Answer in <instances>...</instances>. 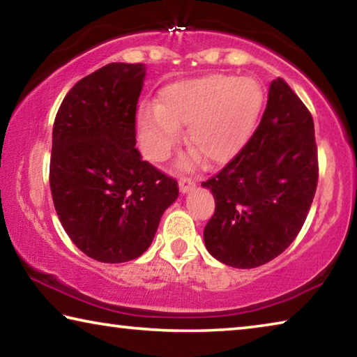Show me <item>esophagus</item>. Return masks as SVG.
<instances>
[{"mask_svg":"<svg viewBox=\"0 0 357 357\" xmlns=\"http://www.w3.org/2000/svg\"><path fill=\"white\" fill-rule=\"evenodd\" d=\"M195 187V181L192 178H181L179 179V190L183 193H187L189 190H192Z\"/></svg>","mask_w":357,"mask_h":357,"instance_id":"34e87169","label":"esophagus"}]
</instances>
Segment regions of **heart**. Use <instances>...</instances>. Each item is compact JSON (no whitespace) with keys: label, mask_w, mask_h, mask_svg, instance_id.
<instances>
[{"label":"heart","mask_w":357,"mask_h":357,"mask_svg":"<svg viewBox=\"0 0 357 357\" xmlns=\"http://www.w3.org/2000/svg\"><path fill=\"white\" fill-rule=\"evenodd\" d=\"M263 105V89L255 78L209 74L187 78L162 89L159 105H142L137 134L144 155L162 162L181 138L209 164L233 159L252 135Z\"/></svg>","instance_id":"obj_1"}]
</instances>
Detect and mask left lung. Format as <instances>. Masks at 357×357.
<instances>
[{"instance_id": "obj_1", "label": "left lung", "mask_w": 357, "mask_h": 357, "mask_svg": "<svg viewBox=\"0 0 357 357\" xmlns=\"http://www.w3.org/2000/svg\"><path fill=\"white\" fill-rule=\"evenodd\" d=\"M317 184L313 118L288 83L277 78L250 140L202 183L215 198L203 233L206 249L233 268L271 261L298 236Z\"/></svg>"}]
</instances>
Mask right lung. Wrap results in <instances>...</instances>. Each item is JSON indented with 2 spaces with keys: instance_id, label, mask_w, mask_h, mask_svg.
Returning <instances> with one entry per match:
<instances>
[{
  "instance_id": "add662e5",
  "label": "right lung",
  "mask_w": 357,
  "mask_h": 357,
  "mask_svg": "<svg viewBox=\"0 0 357 357\" xmlns=\"http://www.w3.org/2000/svg\"><path fill=\"white\" fill-rule=\"evenodd\" d=\"M144 75L142 63L104 66L74 84L53 124V204L72 243L102 263L140 257L179 195L135 148Z\"/></svg>"
}]
</instances>
